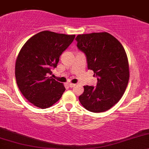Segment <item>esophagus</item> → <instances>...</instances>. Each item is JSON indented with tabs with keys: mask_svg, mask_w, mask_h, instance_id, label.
Returning a JSON list of instances; mask_svg holds the SVG:
<instances>
[{
	"mask_svg": "<svg viewBox=\"0 0 149 149\" xmlns=\"http://www.w3.org/2000/svg\"><path fill=\"white\" fill-rule=\"evenodd\" d=\"M75 86H76V84H71V83L68 84V86L70 88H74Z\"/></svg>",
	"mask_w": 149,
	"mask_h": 149,
	"instance_id": "34e87169",
	"label": "esophagus"
}]
</instances>
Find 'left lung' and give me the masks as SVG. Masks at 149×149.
<instances>
[{"label":"left lung","mask_w":149,"mask_h":149,"mask_svg":"<svg viewBox=\"0 0 149 149\" xmlns=\"http://www.w3.org/2000/svg\"><path fill=\"white\" fill-rule=\"evenodd\" d=\"M78 48L86 55L88 68L97 77V85L84 86L79 100L93 113L109 110L120 100L129 80V65L124 47L109 33L97 32L77 36Z\"/></svg>","instance_id":"obj_1"}]
</instances>
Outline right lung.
Wrapping results in <instances>:
<instances>
[{"mask_svg": "<svg viewBox=\"0 0 149 149\" xmlns=\"http://www.w3.org/2000/svg\"><path fill=\"white\" fill-rule=\"evenodd\" d=\"M75 35L43 31L32 36L16 58L15 76L22 95L36 107H50L65 91L62 83L48 77L56 68L62 52L74 41Z\"/></svg>", "mask_w": 149, "mask_h": 149, "instance_id": "add662e5", "label": "right lung"}]
</instances>
